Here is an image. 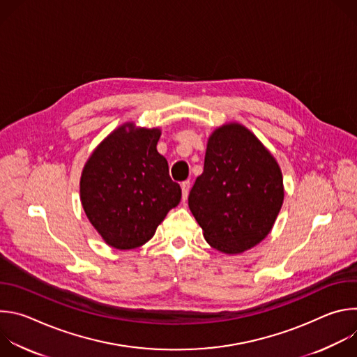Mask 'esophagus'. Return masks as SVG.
Listing matches in <instances>:
<instances>
[{"mask_svg": "<svg viewBox=\"0 0 357 357\" xmlns=\"http://www.w3.org/2000/svg\"><path fill=\"white\" fill-rule=\"evenodd\" d=\"M181 188H182V200L186 202L188 193H189V189H190V182H189V181L182 182V183H181Z\"/></svg>", "mask_w": 357, "mask_h": 357, "instance_id": "34e87169", "label": "esophagus"}]
</instances>
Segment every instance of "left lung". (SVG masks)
Listing matches in <instances>:
<instances>
[{
  "label": "left lung",
  "mask_w": 357,
  "mask_h": 357,
  "mask_svg": "<svg viewBox=\"0 0 357 357\" xmlns=\"http://www.w3.org/2000/svg\"><path fill=\"white\" fill-rule=\"evenodd\" d=\"M282 202V172L264 144L240 123L218 127L188 197L211 247L233 256L257 245L271 231Z\"/></svg>",
  "instance_id": "obj_1"
}]
</instances>
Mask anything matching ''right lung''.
Masks as SVG:
<instances>
[{
    "label": "right lung",
    "mask_w": 357,
    "mask_h": 357,
    "mask_svg": "<svg viewBox=\"0 0 357 357\" xmlns=\"http://www.w3.org/2000/svg\"><path fill=\"white\" fill-rule=\"evenodd\" d=\"M161 128L127 121L101 141L80 176L83 211L106 244L131 250L155 234L181 202L168 161L157 151Z\"/></svg>",
    "instance_id": "obj_1"
}]
</instances>
